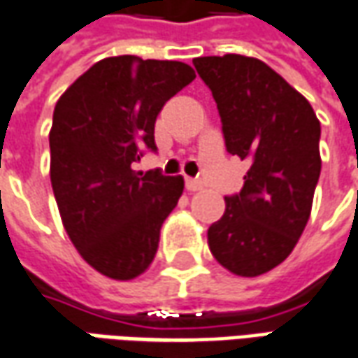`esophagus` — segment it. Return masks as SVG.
<instances>
[{
    "label": "esophagus",
    "instance_id": "34e87169",
    "mask_svg": "<svg viewBox=\"0 0 358 358\" xmlns=\"http://www.w3.org/2000/svg\"><path fill=\"white\" fill-rule=\"evenodd\" d=\"M201 187H203V184H201L199 180L186 178V189H187V192H199Z\"/></svg>",
    "mask_w": 358,
    "mask_h": 358
}]
</instances>
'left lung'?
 Listing matches in <instances>:
<instances>
[{"instance_id":"left-lung-1","label":"left lung","mask_w":358,"mask_h":358,"mask_svg":"<svg viewBox=\"0 0 358 358\" xmlns=\"http://www.w3.org/2000/svg\"><path fill=\"white\" fill-rule=\"evenodd\" d=\"M217 102L224 147L250 162L244 186L207 231L215 259L256 277L289 256L306 227L318 184L320 122L301 92L256 57L194 59Z\"/></svg>"}]
</instances>
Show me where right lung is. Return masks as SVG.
Masks as SVG:
<instances>
[{
	"label": "right lung",
	"instance_id": "right-lung-1",
	"mask_svg": "<svg viewBox=\"0 0 358 358\" xmlns=\"http://www.w3.org/2000/svg\"><path fill=\"white\" fill-rule=\"evenodd\" d=\"M194 79L182 62L106 57L56 102L50 180L57 209L85 262L110 279L127 281L151 266L162 222L184 192L182 176L131 164L157 153V116Z\"/></svg>",
	"mask_w": 358,
	"mask_h": 358
}]
</instances>
